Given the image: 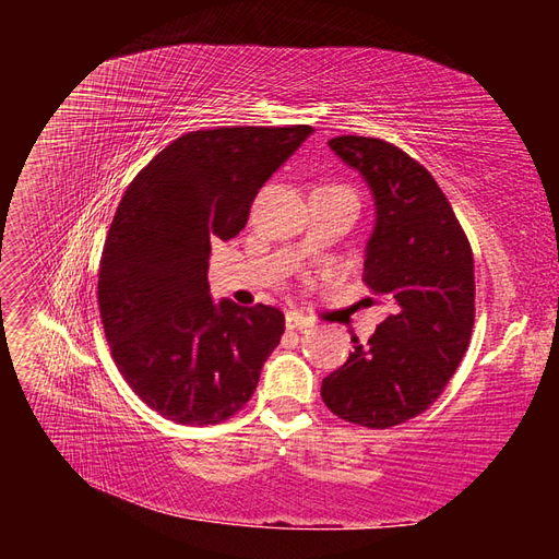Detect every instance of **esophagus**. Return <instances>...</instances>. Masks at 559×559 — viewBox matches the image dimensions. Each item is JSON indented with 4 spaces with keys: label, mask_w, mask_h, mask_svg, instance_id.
<instances>
[{
    "label": "esophagus",
    "mask_w": 559,
    "mask_h": 559,
    "mask_svg": "<svg viewBox=\"0 0 559 559\" xmlns=\"http://www.w3.org/2000/svg\"><path fill=\"white\" fill-rule=\"evenodd\" d=\"M314 324V321L310 319V317H306V314H300V312H289L286 314V329H298V331H302V329H310Z\"/></svg>",
    "instance_id": "34e87169"
}]
</instances>
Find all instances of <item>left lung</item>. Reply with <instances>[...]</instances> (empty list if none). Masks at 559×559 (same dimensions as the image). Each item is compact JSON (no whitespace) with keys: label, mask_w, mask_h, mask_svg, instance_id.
<instances>
[{"label":"left lung","mask_w":559,"mask_h":559,"mask_svg":"<svg viewBox=\"0 0 559 559\" xmlns=\"http://www.w3.org/2000/svg\"><path fill=\"white\" fill-rule=\"evenodd\" d=\"M329 146L373 191L364 284L392 314L366 345L352 337L354 352L321 380V399L349 425L389 429L433 405L464 359L476 319L473 251L425 165L378 138L343 134Z\"/></svg>","instance_id":"obj_1"}]
</instances>
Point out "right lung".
<instances>
[{
    "instance_id": "add662e5",
    "label": "right lung",
    "mask_w": 559,
    "mask_h": 559,
    "mask_svg": "<svg viewBox=\"0 0 559 559\" xmlns=\"http://www.w3.org/2000/svg\"><path fill=\"white\" fill-rule=\"evenodd\" d=\"M310 132H186L142 167L118 202L99 259V317L132 392L177 425H218L242 411L282 341L277 308L214 306L207 261L212 242L245 228L261 186Z\"/></svg>"
}]
</instances>
